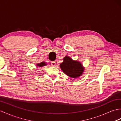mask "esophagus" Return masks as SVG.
Segmentation results:
<instances>
[{
	"label": "esophagus",
	"instance_id": "1",
	"mask_svg": "<svg viewBox=\"0 0 121 121\" xmlns=\"http://www.w3.org/2000/svg\"><path fill=\"white\" fill-rule=\"evenodd\" d=\"M51 65L52 66H56V62L55 61H52L51 62Z\"/></svg>",
	"mask_w": 121,
	"mask_h": 121
}]
</instances>
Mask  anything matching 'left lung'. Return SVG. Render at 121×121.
I'll return each instance as SVG.
<instances>
[{"mask_svg":"<svg viewBox=\"0 0 121 121\" xmlns=\"http://www.w3.org/2000/svg\"><path fill=\"white\" fill-rule=\"evenodd\" d=\"M64 61L60 66L64 73L73 78H77L81 75L83 72V68L79 62L73 61L72 59L66 56Z\"/></svg>","mask_w":121,"mask_h":121,"instance_id":"8db88e82","label":"left lung"}]
</instances>
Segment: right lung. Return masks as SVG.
Here are the masks:
<instances>
[{
    "label": "right lung",
    "mask_w": 121,
    "mask_h": 121,
    "mask_svg": "<svg viewBox=\"0 0 121 121\" xmlns=\"http://www.w3.org/2000/svg\"><path fill=\"white\" fill-rule=\"evenodd\" d=\"M46 65V64L45 63V62H41L40 63H39V64H37V65L39 66H40V67L43 66H45V65Z\"/></svg>",
    "instance_id": "add662e5"
}]
</instances>
